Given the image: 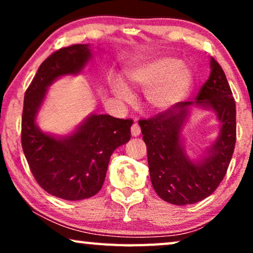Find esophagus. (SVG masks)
Returning <instances> with one entry per match:
<instances>
[{
	"label": "esophagus",
	"mask_w": 253,
	"mask_h": 253,
	"mask_svg": "<svg viewBox=\"0 0 253 253\" xmlns=\"http://www.w3.org/2000/svg\"><path fill=\"white\" fill-rule=\"evenodd\" d=\"M131 134H132V137H138L140 134V127L137 122H134L131 126Z\"/></svg>",
	"instance_id": "esophagus-1"
}]
</instances>
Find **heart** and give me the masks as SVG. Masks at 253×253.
<instances>
[{"instance_id": "b5f03b06", "label": "heart", "mask_w": 253, "mask_h": 253, "mask_svg": "<svg viewBox=\"0 0 253 253\" xmlns=\"http://www.w3.org/2000/svg\"><path fill=\"white\" fill-rule=\"evenodd\" d=\"M134 87L147 92L152 108L165 112L174 108L188 96L193 85V72L177 57L165 56L138 64L127 72ZM113 89L117 98L131 100L130 88L122 81H116Z\"/></svg>"}]
</instances>
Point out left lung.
Segmentation results:
<instances>
[{
  "mask_svg": "<svg viewBox=\"0 0 253 253\" xmlns=\"http://www.w3.org/2000/svg\"><path fill=\"white\" fill-rule=\"evenodd\" d=\"M153 119L140 120L152 185L174 205H190L212 195L226 175L236 143V106L220 64L211 58V74L197 95ZM193 105L213 110L220 122L219 136L202 158L193 162L180 138Z\"/></svg>",
  "mask_w": 253,
  "mask_h": 253,
  "instance_id": "left-lung-1",
  "label": "left lung"
}]
</instances>
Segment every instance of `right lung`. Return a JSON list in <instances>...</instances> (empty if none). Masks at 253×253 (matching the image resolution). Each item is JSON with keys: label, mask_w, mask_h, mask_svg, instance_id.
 I'll list each match as a JSON object with an SVG mask.
<instances>
[{"label": "right lung", "mask_w": 253, "mask_h": 253, "mask_svg": "<svg viewBox=\"0 0 253 253\" xmlns=\"http://www.w3.org/2000/svg\"><path fill=\"white\" fill-rule=\"evenodd\" d=\"M92 58L89 44H72L48 56L24 96L22 146L31 171L44 191L65 200L96 195L105 182L110 155L130 140L131 120L92 114L67 136L43 132L37 115L57 78L78 75Z\"/></svg>", "instance_id": "obj_1"}]
</instances>
